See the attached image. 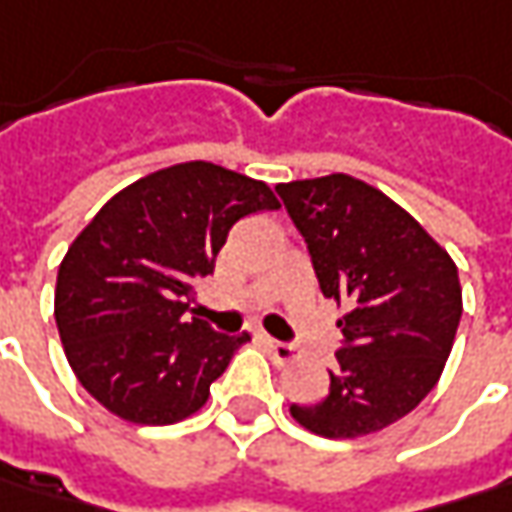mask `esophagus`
<instances>
[{
	"label": "esophagus",
	"mask_w": 512,
	"mask_h": 512,
	"mask_svg": "<svg viewBox=\"0 0 512 512\" xmlns=\"http://www.w3.org/2000/svg\"><path fill=\"white\" fill-rule=\"evenodd\" d=\"M260 341H263V346L269 349V355H272V358H275L278 364H289V361L295 358V352H298V349H295V344H286V341H275V338H269V335H263Z\"/></svg>",
	"instance_id": "obj_1"
}]
</instances>
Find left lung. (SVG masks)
Wrapping results in <instances>:
<instances>
[{
    "label": "left lung",
    "mask_w": 512,
    "mask_h": 512,
    "mask_svg": "<svg viewBox=\"0 0 512 512\" xmlns=\"http://www.w3.org/2000/svg\"><path fill=\"white\" fill-rule=\"evenodd\" d=\"M323 298L346 306L326 398L289 412L323 438H358L412 412L438 384L461 321V283L421 223L349 174L280 183Z\"/></svg>",
    "instance_id": "8db88e82"
}]
</instances>
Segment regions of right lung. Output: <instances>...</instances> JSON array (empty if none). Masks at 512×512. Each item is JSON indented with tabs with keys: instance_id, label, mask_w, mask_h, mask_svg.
Here are the masks:
<instances>
[{
	"instance_id": "right-lung-1",
	"label": "right lung",
	"mask_w": 512,
	"mask_h": 512,
	"mask_svg": "<svg viewBox=\"0 0 512 512\" xmlns=\"http://www.w3.org/2000/svg\"><path fill=\"white\" fill-rule=\"evenodd\" d=\"M280 209L260 180L214 163L160 168L114 194L59 263L54 318L68 364L102 407L163 427L209 401L249 335L191 309L240 217Z\"/></svg>"
}]
</instances>
